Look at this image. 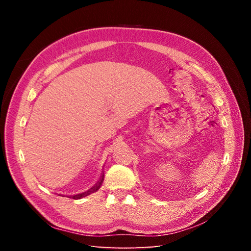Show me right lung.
<instances>
[{"label":"right lung","instance_id":"add662e5","mask_svg":"<svg viewBox=\"0 0 251 251\" xmlns=\"http://www.w3.org/2000/svg\"><path fill=\"white\" fill-rule=\"evenodd\" d=\"M102 181H103V174H101V176H100V181L97 182V183L93 186V187H91L89 191H87V192H85V193H81V194H78V195H74V196H68V198H73V199H81L82 197H86V196H89V195H91V194H93V193H95V192H97L98 189L100 188V186H101V184H102Z\"/></svg>","mask_w":251,"mask_h":251}]
</instances>
